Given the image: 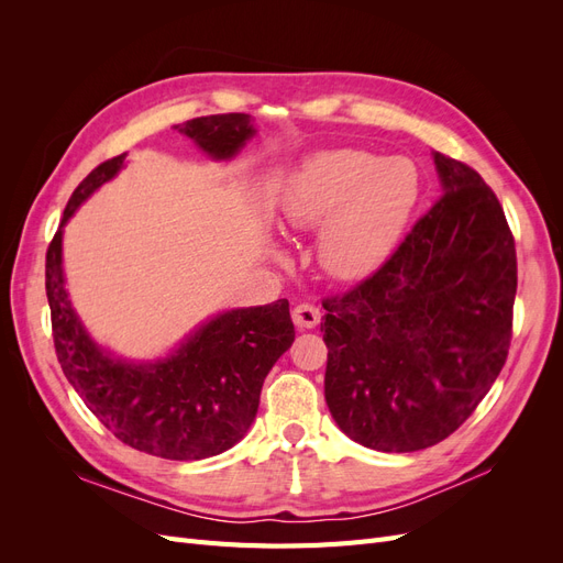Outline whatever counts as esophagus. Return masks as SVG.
I'll use <instances>...</instances> for the list:
<instances>
[{
  "mask_svg": "<svg viewBox=\"0 0 563 563\" xmlns=\"http://www.w3.org/2000/svg\"><path fill=\"white\" fill-rule=\"evenodd\" d=\"M291 317H294V323L298 329H314L321 319V312L312 302H298Z\"/></svg>",
  "mask_w": 563,
  "mask_h": 563,
  "instance_id": "34e87169",
  "label": "esophagus"
}]
</instances>
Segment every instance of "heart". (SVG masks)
<instances>
[{
	"mask_svg": "<svg viewBox=\"0 0 563 563\" xmlns=\"http://www.w3.org/2000/svg\"><path fill=\"white\" fill-rule=\"evenodd\" d=\"M420 183L404 157L364 150H323L288 176L277 197L282 223L314 228L321 267L335 279H360L383 265L413 213Z\"/></svg>",
	"mask_w": 563,
	"mask_h": 563,
	"instance_id": "obj_1",
	"label": "heart"
}]
</instances>
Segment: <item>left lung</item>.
<instances>
[{
	"mask_svg": "<svg viewBox=\"0 0 563 563\" xmlns=\"http://www.w3.org/2000/svg\"><path fill=\"white\" fill-rule=\"evenodd\" d=\"M441 195L397 251L323 298V395L338 428L385 453L430 449L486 397L512 340L517 251L498 197L434 152Z\"/></svg>",
	"mask_w": 563,
	"mask_h": 563,
	"instance_id": "obj_1",
	"label": "left lung"
}]
</instances>
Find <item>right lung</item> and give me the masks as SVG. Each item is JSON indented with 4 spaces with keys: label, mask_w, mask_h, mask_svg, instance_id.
<instances>
[{
    "label": "right lung",
    "mask_w": 563,
    "mask_h": 563,
    "mask_svg": "<svg viewBox=\"0 0 563 563\" xmlns=\"http://www.w3.org/2000/svg\"><path fill=\"white\" fill-rule=\"evenodd\" d=\"M213 159H230L255 133L244 112L197 117L178 126ZM126 152L98 164L63 211L46 251V298L58 364L89 411L122 444L166 460H201L232 449L258 413L269 368L291 347L288 300L213 317L162 362L131 364L100 350L77 319L63 279V225Z\"/></svg>",
    "instance_id": "add662e5"
}]
</instances>
